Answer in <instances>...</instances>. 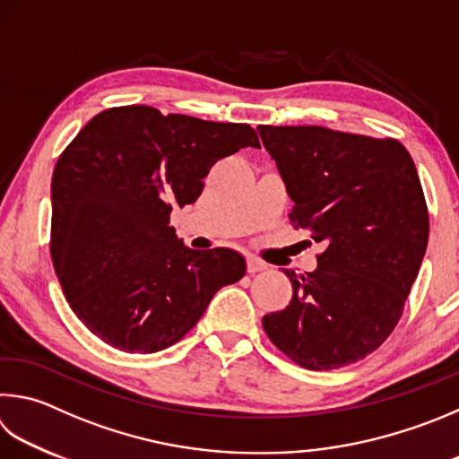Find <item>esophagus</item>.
<instances>
[{
  "instance_id": "34e87169",
  "label": "esophagus",
  "mask_w": 459,
  "mask_h": 459,
  "mask_svg": "<svg viewBox=\"0 0 459 459\" xmlns=\"http://www.w3.org/2000/svg\"><path fill=\"white\" fill-rule=\"evenodd\" d=\"M247 271L255 274V273H261V271H266V263L258 261L256 256H247Z\"/></svg>"
}]
</instances>
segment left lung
Listing matches in <instances>:
<instances>
[{
    "instance_id": "left-lung-1",
    "label": "left lung",
    "mask_w": 459,
    "mask_h": 459,
    "mask_svg": "<svg viewBox=\"0 0 459 459\" xmlns=\"http://www.w3.org/2000/svg\"><path fill=\"white\" fill-rule=\"evenodd\" d=\"M277 162L295 229L325 251L293 297L263 316L266 335L305 369H339L373 353L403 313L428 248L421 182L402 143L323 126H258Z\"/></svg>"
}]
</instances>
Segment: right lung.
<instances>
[{
  "instance_id": "obj_1",
  "label": "right lung",
  "mask_w": 459,
  "mask_h": 459,
  "mask_svg": "<svg viewBox=\"0 0 459 459\" xmlns=\"http://www.w3.org/2000/svg\"><path fill=\"white\" fill-rule=\"evenodd\" d=\"M261 148L248 124L120 106L94 116L57 158L52 261L72 311L104 343L156 353L180 341L216 290L245 277L243 255L195 251L170 227L221 158Z\"/></svg>"
}]
</instances>
